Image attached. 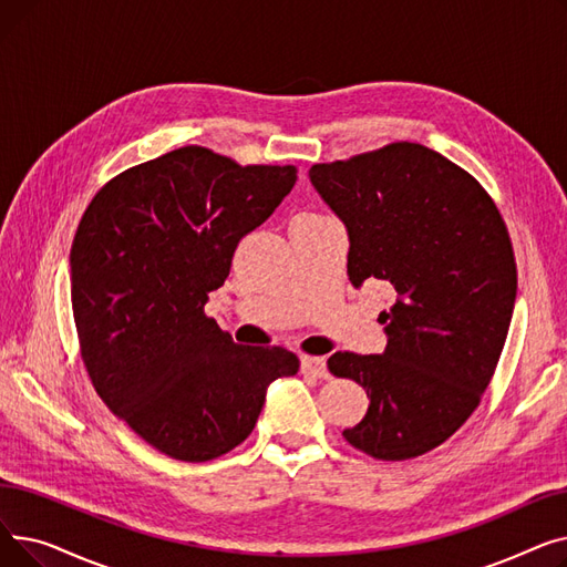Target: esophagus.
I'll return each instance as SVG.
<instances>
[{
	"instance_id": "1",
	"label": "esophagus",
	"mask_w": 567,
	"mask_h": 567,
	"mask_svg": "<svg viewBox=\"0 0 567 567\" xmlns=\"http://www.w3.org/2000/svg\"><path fill=\"white\" fill-rule=\"evenodd\" d=\"M301 368H303V372L315 374L319 379H329L331 377L329 368H326V359H315V355H303Z\"/></svg>"
}]
</instances>
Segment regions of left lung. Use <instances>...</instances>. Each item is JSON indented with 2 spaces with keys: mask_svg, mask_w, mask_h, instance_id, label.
Instances as JSON below:
<instances>
[{
  "mask_svg": "<svg viewBox=\"0 0 567 567\" xmlns=\"http://www.w3.org/2000/svg\"><path fill=\"white\" fill-rule=\"evenodd\" d=\"M310 184L347 227L349 282L398 291L379 355L329 359L370 398L342 436L377 460L419 457L464 425L496 370L517 296L508 229L483 186L423 144L312 165Z\"/></svg>",
  "mask_w": 567,
  "mask_h": 567,
  "instance_id": "left-lung-1",
  "label": "left lung"
}]
</instances>
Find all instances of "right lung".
<instances>
[{"instance_id":"add662e5","label":"right lung","mask_w":567,"mask_h":567,"mask_svg":"<svg viewBox=\"0 0 567 567\" xmlns=\"http://www.w3.org/2000/svg\"><path fill=\"white\" fill-rule=\"evenodd\" d=\"M296 167L248 165L202 146L105 184L71 248L82 361L107 409L182 462L216 460L252 432L266 391L299 372L282 347H244L204 315L241 238L271 216Z\"/></svg>"}]
</instances>
